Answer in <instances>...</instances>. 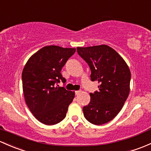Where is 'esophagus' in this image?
<instances>
[{
  "mask_svg": "<svg viewBox=\"0 0 151 151\" xmlns=\"http://www.w3.org/2000/svg\"><path fill=\"white\" fill-rule=\"evenodd\" d=\"M81 92H82L81 90H77V91H75V95H76V96H78V95L80 94Z\"/></svg>",
  "mask_w": 151,
  "mask_h": 151,
  "instance_id": "esophagus-1",
  "label": "esophagus"
}]
</instances>
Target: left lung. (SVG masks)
Segmentation results:
<instances>
[{
	"label": "left lung",
	"instance_id": "8db88e82",
	"mask_svg": "<svg viewBox=\"0 0 151 151\" xmlns=\"http://www.w3.org/2000/svg\"><path fill=\"white\" fill-rule=\"evenodd\" d=\"M77 51L90 67V80L100 83L99 90L90 93V104L82 109L84 116L93 124H104L119 113L129 96V69L120 55L106 45L78 47Z\"/></svg>",
	"mask_w": 151,
	"mask_h": 151
}]
</instances>
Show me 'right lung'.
<instances>
[{
	"mask_svg": "<svg viewBox=\"0 0 151 151\" xmlns=\"http://www.w3.org/2000/svg\"><path fill=\"white\" fill-rule=\"evenodd\" d=\"M75 48L50 45L32 55L22 71V86L25 101L36 119L46 125L59 123L66 117L68 107L74 98L58 83L66 82L61 74Z\"/></svg>",
	"mask_w": 151,
	"mask_h": 151,
	"instance_id": "right-lung-1",
	"label": "right lung"
}]
</instances>
